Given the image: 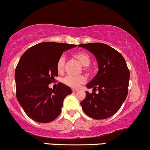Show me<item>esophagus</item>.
I'll return each mask as SVG.
<instances>
[{
	"mask_svg": "<svg viewBox=\"0 0 150 150\" xmlns=\"http://www.w3.org/2000/svg\"><path fill=\"white\" fill-rule=\"evenodd\" d=\"M72 91H74V92H75V91H78V89H76V88H72Z\"/></svg>",
	"mask_w": 150,
	"mask_h": 150,
	"instance_id": "obj_1",
	"label": "esophagus"
}]
</instances>
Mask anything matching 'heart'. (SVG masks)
Segmentation results:
<instances>
[{
	"label": "heart",
	"mask_w": 150,
	"mask_h": 150,
	"mask_svg": "<svg viewBox=\"0 0 150 150\" xmlns=\"http://www.w3.org/2000/svg\"><path fill=\"white\" fill-rule=\"evenodd\" d=\"M73 56L78 61L82 66H83V69L85 71H88V65L91 63V58L86 52L84 51H79L74 53ZM66 58L65 56H62L59 58L57 63H56V69L59 73H63L65 69ZM86 81V78L84 76H71L68 75L62 79V82L64 84L70 86L72 88H76L81 83H83Z\"/></svg>",
	"instance_id": "b5f03b06"
}]
</instances>
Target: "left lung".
I'll return each mask as SVG.
<instances>
[{"label": "left lung", "mask_w": 150, "mask_h": 150, "mask_svg": "<svg viewBox=\"0 0 150 150\" xmlns=\"http://www.w3.org/2000/svg\"><path fill=\"white\" fill-rule=\"evenodd\" d=\"M79 47L92 53L98 63L99 71L86 84L93 88L91 94L80 103L84 113L94 120H104L117 113L128 94L129 70L120 53L101 43H82ZM98 90L96 94L94 91Z\"/></svg>", "instance_id": "8db88e82"}]
</instances>
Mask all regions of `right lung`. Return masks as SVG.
Wrapping results in <instances>:
<instances>
[{
	"instance_id": "1",
	"label": "right lung",
	"mask_w": 150,
	"mask_h": 150,
	"mask_svg": "<svg viewBox=\"0 0 150 150\" xmlns=\"http://www.w3.org/2000/svg\"><path fill=\"white\" fill-rule=\"evenodd\" d=\"M76 45L43 42L28 49L22 55L15 71L16 97L25 114L39 123L56 120L62 112L63 101L72 93L70 87L58 83L49 87L58 76L56 63L63 52Z\"/></svg>"
}]
</instances>
